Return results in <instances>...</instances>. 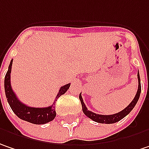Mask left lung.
<instances>
[{
    "mask_svg": "<svg viewBox=\"0 0 149 149\" xmlns=\"http://www.w3.org/2000/svg\"><path fill=\"white\" fill-rule=\"evenodd\" d=\"M137 79H138V88H137V92L136 93L135 98L133 99V100L130 103V104L126 107L125 109L121 111H120L116 114L114 115H108V116H104V115H99V114H95L92 111L88 110V108L86 107V105L84 104L82 98L81 93L79 94V100L81 101L82 104V108H83V113L93 120L98 122V123H105V124H112V123H116L119 120H120L121 119H123L125 116H127V115L132 110V109L135 107L136 104L137 103L138 99L140 97V93H141V83H140V76L139 73L137 72Z\"/></svg>",
    "mask_w": 149,
    "mask_h": 149,
    "instance_id": "1",
    "label": "left lung"
}]
</instances>
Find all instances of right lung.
<instances>
[{
    "label": "right lung",
    "instance_id": "add662e5",
    "mask_svg": "<svg viewBox=\"0 0 149 149\" xmlns=\"http://www.w3.org/2000/svg\"><path fill=\"white\" fill-rule=\"evenodd\" d=\"M12 66H13V60L10 62V65L8 67V71L6 74L4 81L5 86V93H6V97L7 99V102L11 107V109H13L14 113L16 114V116L20 119H22L23 120H26L28 122H30L33 124H36V125H42V124H45L47 122L51 121L52 120H54L56 113V102L57 99L61 96L62 94H64L67 91V89L70 87V83L66 84L64 86H62L59 93L57 94L56 100L54 101L53 104L51 106L45 107V108H33L28 106L24 104H22L21 101L17 99V97L16 96L15 93L13 92L12 86H11V71H12Z\"/></svg>",
    "mask_w": 149,
    "mask_h": 149
}]
</instances>
